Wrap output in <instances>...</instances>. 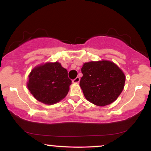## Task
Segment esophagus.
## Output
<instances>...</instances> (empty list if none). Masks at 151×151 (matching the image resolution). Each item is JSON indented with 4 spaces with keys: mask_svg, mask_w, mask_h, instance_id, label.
I'll list each match as a JSON object with an SVG mask.
<instances>
[{
    "mask_svg": "<svg viewBox=\"0 0 151 151\" xmlns=\"http://www.w3.org/2000/svg\"><path fill=\"white\" fill-rule=\"evenodd\" d=\"M80 78L79 77H76L75 79L73 80V83H78L80 82Z\"/></svg>",
    "mask_w": 151,
    "mask_h": 151,
    "instance_id": "34e87169",
    "label": "esophagus"
}]
</instances>
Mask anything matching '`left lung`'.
<instances>
[{"label":"left lung","mask_w":151,"mask_h":151,"mask_svg":"<svg viewBox=\"0 0 151 151\" xmlns=\"http://www.w3.org/2000/svg\"><path fill=\"white\" fill-rule=\"evenodd\" d=\"M80 86L86 100L97 106H104L116 100L125 83L123 71L108 60L84 63Z\"/></svg>","instance_id":"1"}]
</instances>
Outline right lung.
<instances>
[{"label":"right lung","mask_w":151,"mask_h":151,"mask_svg":"<svg viewBox=\"0 0 151 151\" xmlns=\"http://www.w3.org/2000/svg\"><path fill=\"white\" fill-rule=\"evenodd\" d=\"M71 80L60 63H47L32 69L27 87L35 98L45 104H53L67 96Z\"/></svg>","instance_id":"obj_1"}]
</instances>
